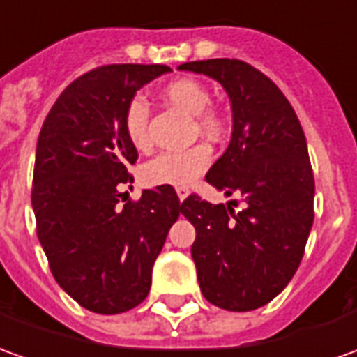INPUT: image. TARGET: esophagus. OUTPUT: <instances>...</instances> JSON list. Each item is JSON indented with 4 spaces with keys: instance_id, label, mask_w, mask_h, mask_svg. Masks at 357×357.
<instances>
[{
    "instance_id": "34e87169",
    "label": "esophagus",
    "mask_w": 357,
    "mask_h": 357,
    "mask_svg": "<svg viewBox=\"0 0 357 357\" xmlns=\"http://www.w3.org/2000/svg\"><path fill=\"white\" fill-rule=\"evenodd\" d=\"M176 193H178L179 201H183V199H187V195H189V189H187L185 185H179L176 187Z\"/></svg>"
}]
</instances>
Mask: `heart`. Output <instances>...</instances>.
<instances>
[{
	"label": "heart",
	"instance_id": "obj_1",
	"mask_svg": "<svg viewBox=\"0 0 357 357\" xmlns=\"http://www.w3.org/2000/svg\"><path fill=\"white\" fill-rule=\"evenodd\" d=\"M164 98L187 116H193L197 133L206 141H218L226 133V118L220 109L211 108V92L201 81L179 77L162 89ZM123 129L131 144L144 151L151 144L149 137V104L143 96H133L123 109ZM211 151L195 144L185 151H168L146 162L143 178L149 185H189L211 166Z\"/></svg>",
	"mask_w": 357,
	"mask_h": 357
}]
</instances>
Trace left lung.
<instances>
[{
	"instance_id": "obj_1",
	"label": "left lung",
	"mask_w": 357,
	"mask_h": 357,
	"mask_svg": "<svg viewBox=\"0 0 357 357\" xmlns=\"http://www.w3.org/2000/svg\"><path fill=\"white\" fill-rule=\"evenodd\" d=\"M179 69L213 77L230 96L231 141L204 179L243 201L238 213L195 193L181 203L197 231L191 255L199 286L226 311L263 307L296 274L313 226L315 179L303 129L282 91L241 59Z\"/></svg>"
}]
</instances>
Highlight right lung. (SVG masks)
I'll return each mask as SVG.
<instances>
[{
  "label": "right lung",
  "mask_w": 357,
  "mask_h": 357,
  "mask_svg": "<svg viewBox=\"0 0 357 357\" xmlns=\"http://www.w3.org/2000/svg\"><path fill=\"white\" fill-rule=\"evenodd\" d=\"M168 66L116 63L81 75L59 94L36 144L32 208L56 282L92 313L116 315L149 296L153 265L181 204L172 185L133 183L139 154L123 129L126 104Z\"/></svg>",
  "instance_id": "1"
}]
</instances>
